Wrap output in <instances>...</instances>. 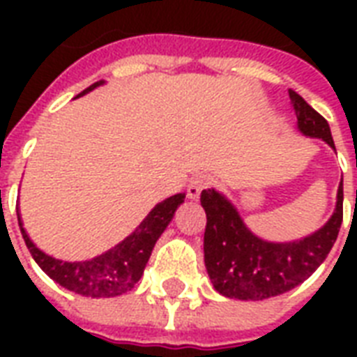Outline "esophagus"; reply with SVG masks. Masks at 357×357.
<instances>
[{
	"mask_svg": "<svg viewBox=\"0 0 357 357\" xmlns=\"http://www.w3.org/2000/svg\"><path fill=\"white\" fill-rule=\"evenodd\" d=\"M213 181L209 176H196V178L190 179L189 187H187V196L192 198V200H196V198H200L202 190L209 189Z\"/></svg>",
	"mask_w": 357,
	"mask_h": 357,
	"instance_id": "1",
	"label": "esophagus"
}]
</instances>
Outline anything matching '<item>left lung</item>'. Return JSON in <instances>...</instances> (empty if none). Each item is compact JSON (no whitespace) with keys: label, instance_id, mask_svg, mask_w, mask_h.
Segmentation results:
<instances>
[{"label":"left lung","instance_id":"1","mask_svg":"<svg viewBox=\"0 0 357 357\" xmlns=\"http://www.w3.org/2000/svg\"><path fill=\"white\" fill-rule=\"evenodd\" d=\"M298 119V129L307 137L326 140L335 148L326 119L289 92ZM343 185V181H341ZM339 185L337 207L324 228L294 243H266L243 224L235 207L217 190H202L206 209L204 259L213 287L228 298L263 300L278 296L307 280L330 254L343 222V187Z\"/></svg>","mask_w":357,"mask_h":357}]
</instances>
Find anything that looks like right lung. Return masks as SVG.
Wrapping results in <instances>:
<instances>
[{
	"label": "right lung",
	"instance_id": "1",
	"mask_svg": "<svg viewBox=\"0 0 357 357\" xmlns=\"http://www.w3.org/2000/svg\"><path fill=\"white\" fill-rule=\"evenodd\" d=\"M100 83H94L81 94H86ZM183 192H179L157 204L133 234L109 252L89 261H61L44 254L40 248H36V244L31 241L29 235L25 234L20 215L18 222L33 259L52 280H55L64 289L83 294V296L111 298V296L128 293L135 287V283L139 282L157 238L161 237L168 222L172 220L174 213L183 202Z\"/></svg>",
	"mask_w": 357,
	"mask_h": 357
}]
</instances>
